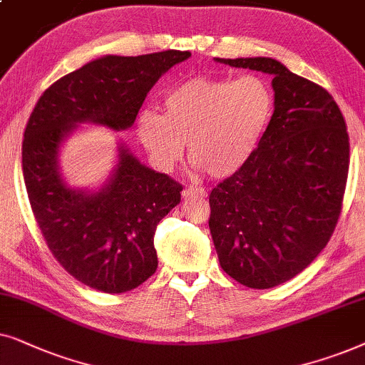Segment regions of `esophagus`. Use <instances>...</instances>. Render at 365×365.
<instances>
[{
	"label": "esophagus",
	"mask_w": 365,
	"mask_h": 365,
	"mask_svg": "<svg viewBox=\"0 0 365 365\" xmlns=\"http://www.w3.org/2000/svg\"><path fill=\"white\" fill-rule=\"evenodd\" d=\"M183 198H205L207 197V192L205 188L202 187H187L185 190L182 192Z\"/></svg>",
	"instance_id": "34e87169"
}]
</instances>
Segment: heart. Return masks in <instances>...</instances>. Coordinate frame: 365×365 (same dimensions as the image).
I'll return each instance as SVG.
<instances>
[{
  "mask_svg": "<svg viewBox=\"0 0 365 365\" xmlns=\"http://www.w3.org/2000/svg\"><path fill=\"white\" fill-rule=\"evenodd\" d=\"M163 115L143 110L137 120L140 143L152 162L170 170L183 143L198 170L212 178L240 172L254 157L274 113V93L264 78L198 76L163 96Z\"/></svg>",
  "mask_w": 365,
  "mask_h": 365,
  "instance_id": "1",
  "label": "heart"
}]
</instances>
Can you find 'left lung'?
I'll return each mask as SVG.
<instances>
[{
    "mask_svg": "<svg viewBox=\"0 0 365 365\" xmlns=\"http://www.w3.org/2000/svg\"><path fill=\"white\" fill-rule=\"evenodd\" d=\"M272 75L274 115L254 157L210 193L223 272L250 289L300 274L332 235L349 173L346 121L322 86L274 58H215Z\"/></svg>",
    "mask_w": 365,
    "mask_h": 365,
    "instance_id": "8db88e82",
    "label": "left lung"
}]
</instances>
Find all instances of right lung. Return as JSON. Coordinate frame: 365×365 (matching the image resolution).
<instances>
[{
  "label": "right lung",
  "instance_id": "obj_1",
  "mask_svg": "<svg viewBox=\"0 0 365 365\" xmlns=\"http://www.w3.org/2000/svg\"><path fill=\"white\" fill-rule=\"evenodd\" d=\"M190 56L177 50L101 56L55 81L28 120L23 177L38 227L63 269L100 292H126L155 274V230L180 203L182 185L118 142L115 167L98 188L70 187L61 147L80 125L128 130L158 78Z\"/></svg>",
  "mask_w": 365,
  "mask_h": 365
}]
</instances>
